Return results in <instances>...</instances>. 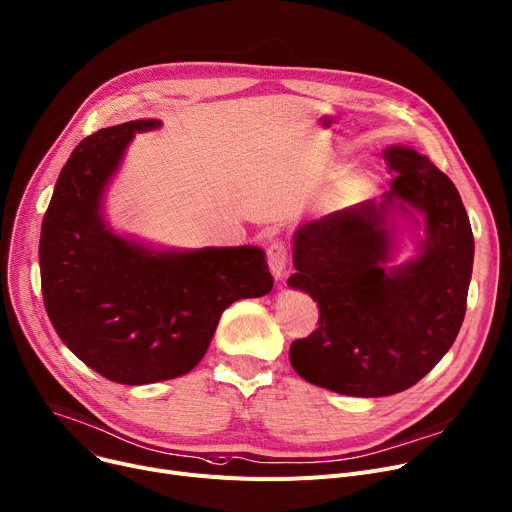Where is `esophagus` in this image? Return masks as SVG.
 Instances as JSON below:
<instances>
[{
  "instance_id": "34e87169",
  "label": "esophagus",
  "mask_w": 512,
  "mask_h": 512,
  "mask_svg": "<svg viewBox=\"0 0 512 512\" xmlns=\"http://www.w3.org/2000/svg\"><path fill=\"white\" fill-rule=\"evenodd\" d=\"M267 265L269 271L274 274L276 280H282L286 276V267H288V249L282 241L271 243L267 249Z\"/></svg>"
}]
</instances>
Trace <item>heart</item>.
Listing matches in <instances>:
<instances>
[{
  "instance_id": "obj_1",
  "label": "heart",
  "mask_w": 512,
  "mask_h": 512,
  "mask_svg": "<svg viewBox=\"0 0 512 512\" xmlns=\"http://www.w3.org/2000/svg\"><path fill=\"white\" fill-rule=\"evenodd\" d=\"M377 170L374 166L362 164L358 168L348 170V173L339 179L337 189H335V197L337 199H360L364 197L374 185H377Z\"/></svg>"
}]
</instances>
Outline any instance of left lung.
Wrapping results in <instances>:
<instances>
[{
    "label": "left lung",
    "instance_id": "1",
    "mask_svg": "<svg viewBox=\"0 0 512 512\" xmlns=\"http://www.w3.org/2000/svg\"><path fill=\"white\" fill-rule=\"evenodd\" d=\"M383 158L397 173L383 201L304 222L292 236L288 286L311 294L321 315L292 342L290 364L339 395L410 389L449 352L465 317L473 234L457 187L410 146H389ZM418 215L417 257L389 266L400 224L416 228Z\"/></svg>",
    "mask_w": 512,
    "mask_h": 512
}]
</instances>
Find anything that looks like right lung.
Masks as SVG:
<instances>
[{"label":"right lung","instance_id":"1","mask_svg":"<svg viewBox=\"0 0 512 512\" xmlns=\"http://www.w3.org/2000/svg\"><path fill=\"white\" fill-rule=\"evenodd\" d=\"M162 121L105 127L67 158L41 228L47 315L86 366L121 385L177 379L193 370L224 309L274 286L259 247L156 249L117 234L105 195L135 133Z\"/></svg>","mask_w":512,"mask_h":512}]
</instances>
